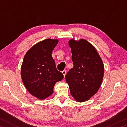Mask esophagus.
<instances>
[{
    "instance_id": "obj_1",
    "label": "esophagus",
    "mask_w": 127,
    "mask_h": 127,
    "mask_svg": "<svg viewBox=\"0 0 127 127\" xmlns=\"http://www.w3.org/2000/svg\"><path fill=\"white\" fill-rule=\"evenodd\" d=\"M62 74H63L64 76L65 77V75H66V70H64V71H62Z\"/></svg>"
}]
</instances>
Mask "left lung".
Instances as JSON below:
<instances>
[{"label":"left lung","mask_w":127,"mask_h":127,"mask_svg":"<svg viewBox=\"0 0 127 127\" xmlns=\"http://www.w3.org/2000/svg\"><path fill=\"white\" fill-rule=\"evenodd\" d=\"M74 67L65 76L71 95L78 102L88 100L99 89L104 77L103 62L93 46L87 40L69 41Z\"/></svg>","instance_id":"1"}]
</instances>
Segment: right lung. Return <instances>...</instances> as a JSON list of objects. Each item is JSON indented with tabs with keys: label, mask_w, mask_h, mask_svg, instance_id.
I'll use <instances>...</instances> for the list:
<instances>
[{
	"label": "right lung",
	"mask_w": 127,
	"mask_h": 127,
	"mask_svg": "<svg viewBox=\"0 0 127 127\" xmlns=\"http://www.w3.org/2000/svg\"><path fill=\"white\" fill-rule=\"evenodd\" d=\"M58 42L50 39L39 42L24 57L21 71L23 82L29 93L40 100L52 94L55 83L64 77L51 55Z\"/></svg>",
	"instance_id": "right-lung-1"
}]
</instances>
